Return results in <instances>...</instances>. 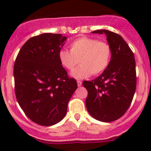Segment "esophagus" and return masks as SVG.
I'll return each instance as SVG.
<instances>
[{"label": "esophagus", "mask_w": 151, "mask_h": 151, "mask_svg": "<svg viewBox=\"0 0 151 151\" xmlns=\"http://www.w3.org/2000/svg\"><path fill=\"white\" fill-rule=\"evenodd\" d=\"M77 85H78L79 87L81 86V85H82V82L80 81V80H78V81H77Z\"/></svg>", "instance_id": "esophagus-1"}]
</instances>
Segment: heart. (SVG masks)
I'll return each mask as SVG.
<instances>
[{
	"mask_svg": "<svg viewBox=\"0 0 151 151\" xmlns=\"http://www.w3.org/2000/svg\"><path fill=\"white\" fill-rule=\"evenodd\" d=\"M69 47L70 51L64 49L59 51L58 59L68 71H72L80 62V66L71 72V76L77 80L88 78L92 74H101L110 63L112 48L104 41L80 37L73 41Z\"/></svg>",
	"mask_w": 151,
	"mask_h": 151,
	"instance_id": "heart-1",
	"label": "heart"
}]
</instances>
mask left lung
I'll return each mask as SVG.
<instances>
[{"instance_id": "obj_1", "label": "left lung", "mask_w": 151, "mask_h": 151, "mask_svg": "<svg viewBox=\"0 0 151 151\" xmlns=\"http://www.w3.org/2000/svg\"><path fill=\"white\" fill-rule=\"evenodd\" d=\"M92 33L106 35L112 48V57L101 75L92 81L83 83L88 91L85 104L93 118L111 122L122 117L132 104L137 85L134 55L118 33L107 30Z\"/></svg>"}]
</instances>
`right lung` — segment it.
Instances as JSON below:
<instances>
[{
    "label": "right lung",
    "instance_id": "add662e5",
    "mask_svg": "<svg viewBox=\"0 0 151 151\" xmlns=\"http://www.w3.org/2000/svg\"><path fill=\"white\" fill-rule=\"evenodd\" d=\"M67 38L42 33L29 39L19 50L14 66V91L23 112L33 122L52 126L67 112L68 101L77 88L58 59Z\"/></svg>",
    "mask_w": 151,
    "mask_h": 151
}]
</instances>
